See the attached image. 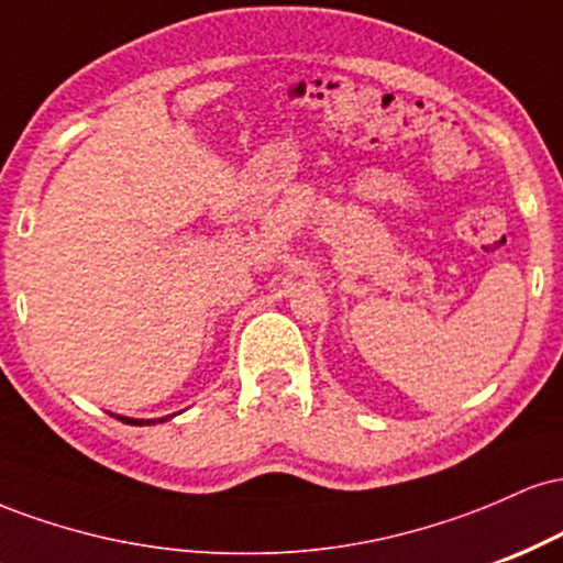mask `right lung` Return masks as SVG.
I'll list each match as a JSON object with an SVG mask.
<instances>
[{
    "label": "right lung",
    "mask_w": 563,
    "mask_h": 563,
    "mask_svg": "<svg viewBox=\"0 0 563 563\" xmlns=\"http://www.w3.org/2000/svg\"><path fill=\"white\" fill-rule=\"evenodd\" d=\"M113 418H119L121 423H129V426H151V423H164V421H169V418H174L177 416V412H174V416H166V418H126V416H115V412H111Z\"/></svg>",
    "instance_id": "obj_1"
}]
</instances>
